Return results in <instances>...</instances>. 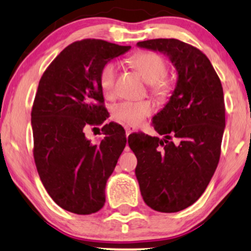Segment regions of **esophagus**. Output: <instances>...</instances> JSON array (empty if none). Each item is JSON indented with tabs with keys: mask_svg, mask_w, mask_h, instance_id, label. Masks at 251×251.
<instances>
[{
	"mask_svg": "<svg viewBox=\"0 0 251 251\" xmlns=\"http://www.w3.org/2000/svg\"><path fill=\"white\" fill-rule=\"evenodd\" d=\"M125 131H126V135H129L131 133H133L135 131V128L132 125H127L125 126Z\"/></svg>",
	"mask_w": 251,
	"mask_h": 251,
	"instance_id": "1",
	"label": "esophagus"
}]
</instances>
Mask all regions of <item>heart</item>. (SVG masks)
I'll use <instances>...</instances> for the list:
<instances>
[{"mask_svg": "<svg viewBox=\"0 0 251 251\" xmlns=\"http://www.w3.org/2000/svg\"><path fill=\"white\" fill-rule=\"evenodd\" d=\"M132 65L140 73L146 82L152 85L154 96L164 99L170 94L171 86L166 81L168 65L165 59L159 54L152 51L135 54L131 59ZM118 66L114 62L106 63L100 72V87L106 96H112L116 88ZM153 112V105L149 100L142 101H123L113 107V117L117 120L128 125H139L146 117Z\"/></svg>", "mask_w": 251, "mask_h": 251, "instance_id": "heart-1", "label": "heart"}]
</instances>
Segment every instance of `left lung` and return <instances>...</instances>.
<instances>
[{
    "mask_svg": "<svg viewBox=\"0 0 251 251\" xmlns=\"http://www.w3.org/2000/svg\"><path fill=\"white\" fill-rule=\"evenodd\" d=\"M137 46L166 55L177 72L169 101L152 118L163 138L132 133L128 145L138 160L144 201L155 211L178 212L203 195L218 165L226 128L223 88L205 54L188 43L154 39Z\"/></svg>",
    "mask_w": 251,
    "mask_h": 251,
    "instance_id": "obj_1",
    "label": "left lung"
}]
</instances>
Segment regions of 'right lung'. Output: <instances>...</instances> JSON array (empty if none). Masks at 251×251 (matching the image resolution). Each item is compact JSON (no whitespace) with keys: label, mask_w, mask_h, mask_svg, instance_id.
Returning a JSON list of instances; mask_svg holds the SVG:
<instances>
[{"label":"right lung","mask_w":251,"mask_h":251,"mask_svg":"<svg viewBox=\"0 0 251 251\" xmlns=\"http://www.w3.org/2000/svg\"><path fill=\"white\" fill-rule=\"evenodd\" d=\"M129 50L103 40L74 42L39 82L31 109L34 159L51 200L73 214L91 215L102 208L106 183L126 146L119 124H106L98 144L91 143L85 128L109 117L102 105L100 72Z\"/></svg>","instance_id":"1"}]
</instances>
